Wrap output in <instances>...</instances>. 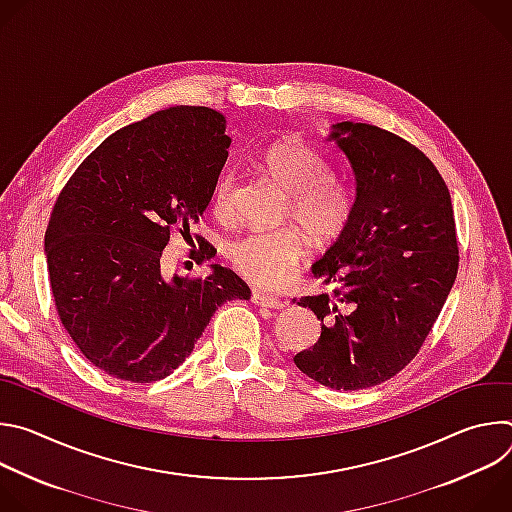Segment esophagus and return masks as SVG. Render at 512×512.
Segmentation results:
<instances>
[{
	"label": "esophagus",
	"mask_w": 512,
	"mask_h": 512,
	"mask_svg": "<svg viewBox=\"0 0 512 512\" xmlns=\"http://www.w3.org/2000/svg\"><path fill=\"white\" fill-rule=\"evenodd\" d=\"M251 300H253V304H257V306H261V308H271V310L283 308V302H281L279 298L269 296V294H263V291H253Z\"/></svg>",
	"instance_id": "obj_1"
}]
</instances>
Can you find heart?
I'll return each instance as SVG.
<instances>
[{
    "mask_svg": "<svg viewBox=\"0 0 512 512\" xmlns=\"http://www.w3.org/2000/svg\"><path fill=\"white\" fill-rule=\"evenodd\" d=\"M261 172L285 194L283 218L298 223L316 245L338 241L354 214L352 190L330 178V162L302 139L285 137L261 154ZM235 194V176L223 174L212 194L216 214H227ZM308 241L296 227L277 231L247 233L227 247V257L235 271L249 283L277 289L289 281L304 259Z\"/></svg>",
    "mask_w": 512,
    "mask_h": 512,
    "instance_id": "obj_1",
    "label": "heart"
}]
</instances>
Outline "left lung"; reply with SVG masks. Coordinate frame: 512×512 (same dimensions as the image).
<instances>
[{
    "label": "left lung",
    "instance_id": "1",
    "mask_svg": "<svg viewBox=\"0 0 512 512\" xmlns=\"http://www.w3.org/2000/svg\"><path fill=\"white\" fill-rule=\"evenodd\" d=\"M330 139L356 180L344 235L312 265L330 291L310 308L322 334L296 367L336 391L369 389L403 371L440 316L458 275L450 190L431 160L377 125L342 121Z\"/></svg>",
    "mask_w": 512,
    "mask_h": 512
}]
</instances>
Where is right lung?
I'll return each mask as SVG.
<instances>
[{
  "label": "right lung",
  "instance_id": "obj_1",
  "mask_svg": "<svg viewBox=\"0 0 512 512\" xmlns=\"http://www.w3.org/2000/svg\"><path fill=\"white\" fill-rule=\"evenodd\" d=\"M225 117L176 105L111 133L58 194L46 261L58 318L107 375L152 383L174 373L212 314L249 300V285L212 265L206 277L166 279L164 247L206 210L229 158ZM208 249L194 251L196 263Z\"/></svg>",
  "mask_w": 512,
  "mask_h": 512
}]
</instances>
